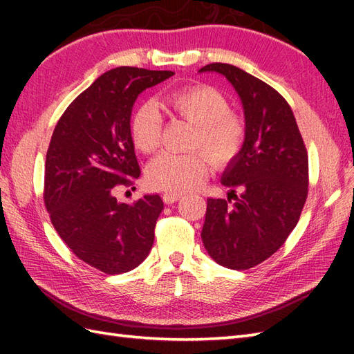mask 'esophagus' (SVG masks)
<instances>
[{
	"label": "esophagus",
	"mask_w": 354,
	"mask_h": 354,
	"mask_svg": "<svg viewBox=\"0 0 354 354\" xmlns=\"http://www.w3.org/2000/svg\"><path fill=\"white\" fill-rule=\"evenodd\" d=\"M181 198H183V193H173V192L162 193V199L165 204H175V202H178Z\"/></svg>",
	"instance_id": "obj_1"
}]
</instances>
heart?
<instances>
[{
	"mask_svg": "<svg viewBox=\"0 0 354 354\" xmlns=\"http://www.w3.org/2000/svg\"><path fill=\"white\" fill-rule=\"evenodd\" d=\"M173 114L196 126L189 153L165 152L147 165V181L158 189L184 193L198 189L205 181L212 161L225 167L242 153L246 142V123L221 91L208 85H192L164 97ZM133 146L142 153H153L161 146L162 117L152 100L141 102L129 120ZM203 150L201 151L200 149Z\"/></svg>",
	"mask_w": 354,
	"mask_h": 354,
	"instance_id": "b5f03b06",
	"label": "heart"
}]
</instances>
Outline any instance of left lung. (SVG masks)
Listing matches in <instances>:
<instances>
[{"mask_svg": "<svg viewBox=\"0 0 354 354\" xmlns=\"http://www.w3.org/2000/svg\"><path fill=\"white\" fill-rule=\"evenodd\" d=\"M205 71L222 74L234 86L248 133L242 153L222 175L231 189L228 199H207L201 237L221 266L245 270L280 250L298 223L309 192V158L280 93L234 65L216 62L199 70Z\"/></svg>", "mask_w": 354, "mask_h": 354, "instance_id": "1", "label": "left lung"}]
</instances>
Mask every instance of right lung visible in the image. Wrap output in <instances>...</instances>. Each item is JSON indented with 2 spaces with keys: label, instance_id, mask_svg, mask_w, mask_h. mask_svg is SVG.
Returning <instances> with one entry per match:
<instances>
[{
  "label": "right lung",
  "instance_id": "add662e5",
  "mask_svg": "<svg viewBox=\"0 0 354 354\" xmlns=\"http://www.w3.org/2000/svg\"><path fill=\"white\" fill-rule=\"evenodd\" d=\"M173 74L109 70L71 102L51 135L44 179L51 223L77 259L104 274L129 272L152 250L160 194L126 204L114 193L141 173L129 135L133 103Z\"/></svg>",
  "mask_w": 354,
  "mask_h": 354
}]
</instances>
